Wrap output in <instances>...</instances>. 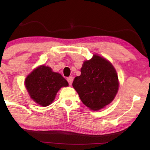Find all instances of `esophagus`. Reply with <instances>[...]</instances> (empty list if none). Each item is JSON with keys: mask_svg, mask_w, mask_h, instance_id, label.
<instances>
[{"mask_svg": "<svg viewBox=\"0 0 150 150\" xmlns=\"http://www.w3.org/2000/svg\"><path fill=\"white\" fill-rule=\"evenodd\" d=\"M67 81L68 82L69 85H71V84H72V82H73V77L72 76H69L67 79Z\"/></svg>", "mask_w": 150, "mask_h": 150, "instance_id": "1", "label": "esophagus"}]
</instances>
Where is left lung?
Instances as JSON below:
<instances>
[{
    "mask_svg": "<svg viewBox=\"0 0 150 150\" xmlns=\"http://www.w3.org/2000/svg\"><path fill=\"white\" fill-rule=\"evenodd\" d=\"M81 71V76L75 78L72 86L83 103L93 110L109 104L119 89L117 74L111 63L94 54L83 63Z\"/></svg>",
    "mask_w": 150,
    "mask_h": 150,
    "instance_id": "8db88e82",
    "label": "left lung"
}]
</instances>
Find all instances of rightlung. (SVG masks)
Masks as SVG:
<instances>
[{
	"label": "right lung",
	"instance_id": "add662e5",
	"mask_svg": "<svg viewBox=\"0 0 150 150\" xmlns=\"http://www.w3.org/2000/svg\"><path fill=\"white\" fill-rule=\"evenodd\" d=\"M24 83L31 99L42 106L50 105L59 90L68 86L61 74L54 72L50 67L45 65L35 69L26 78Z\"/></svg>",
	"mask_w": 150,
	"mask_h": 150
}]
</instances>
